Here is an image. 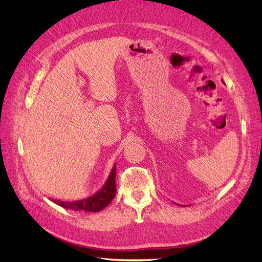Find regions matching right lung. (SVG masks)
I'll return each mask as SVG.
<instances>
[{
    "mask_svg": "<svg viewBox=\"0 0 262 262\" xmlns=\"http://www.w3.org/2000/svg\"><path fill=\"white\" fill-rule=\"evenodd\" d=\"M116 196V164L111 170L107 181L103 187L92 196L76 202H60L54 200L55 204L66 209L72 210H84V211H100L111 203V200Z\"/></svg>",
    "mask_w": 262,
    "mask_h": 262,
    "instance_id": "add662e5",
    "label": "right lung"
}]
</instances>
